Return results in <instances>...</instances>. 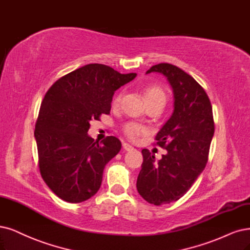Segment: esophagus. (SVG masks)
<instances>
[{
  "label": "esophagus",
  "mask_w": 250,
  "mask_h": 250,
  "mask_svg": "<svg viewBox=\"0 0 250 250\" xmlns=\"http://www.w3.org/2000/svg\"><path fill=\"white\" fill-rule=\"evenodd\" d=\"M123 147H124V149L126 150V151H130V150L134 149V147L132 145L128 144V143H123Z\"/></svg>",
  "instance_id": "obj_1"
}]
</instances>
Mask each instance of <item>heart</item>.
<instances>
[{
	"label": "heart",
	"mask_w": 250,
	"mask_h": 250,
	"mask_svg": "<svg viewBox=\"0 0 250 250\" xmlns=\"http://www.w3.org/2000/svg\"><path fill=\"white\" fill-rule=\"evenodd\" d=\"M143 95L147 105L151 103L166 104V101H167L166 92L162 87L158 85H151L146 87L143 91ZM120 101H122V94H117L113 99V106H117L120 103ZM124 132L130 139L135 140L138 137L144 135L146 133V130L143 126L137 124L127 123L124 125Z\"/></svg>",
	"instance_id": "b5f03b06"
}]
</instances>
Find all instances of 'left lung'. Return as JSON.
<instances>
[{
  "label": "left lung",
  "instance_id": "8db88e82",
  "mask_svg": "<svg viewBox=\"0 0 250 250\" xmlns=\"http://www.w3.org/2000/svg\"><path fill=\"white\" fill-rule=\"evenodd\" d=\"M151 72L167 77L174 94V112L155 136V144L167 153L155 162L148 149L142 150L137 189L145 201L161 206L186 195L205 169L214 120L206 91L188 73L167 62L146 73Z\"/></svg>",
  "mask_w": 250,
  "mask_h": 250
}]
</instances>
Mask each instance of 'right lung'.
Listing matches in <instances>:
<instances>
[{
    "instance_id": "obj_1",
    "label": "right lung",
    "mask_w": 250,
    "mask_h": 250,
    "mask_svg": "<svg viewBox=\"0 0 250 250\" xmlns=\"http://www.w3.org/2000/svg\"><path fill=\"white\" fill-rule=\"evenodd\" d=\"M136 76L89 63L46 92L35 125L38 165L43 180L62 200L80 203L99 190L105 166L122 143L113 136L95 141L87 135L89 123L109 114L114 91Z\"/></svg>"
}]
</instances>
